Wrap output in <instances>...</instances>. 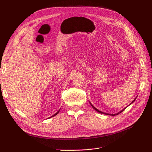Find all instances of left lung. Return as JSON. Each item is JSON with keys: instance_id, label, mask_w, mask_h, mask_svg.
<instances>
[{"instance_id": "8db88e82", "label": "left lung", "mask_w": 152, "mask_h": 152, "mask_svg": "<svg viewBox=\"0 0 152 152\" xmlns=\"http://www.w3.org/2000/svg\"><path fill=\"white\" fill-rule=\"evenodd\" d=\"M136 98H135V99H134V100H133V101H132V102H131V104H132V103L133 102H134V101L136 100ZM90 104H91V105L92 106V107H93V108H94V110H96V111H97L98 112H99V113H103V114H105V115H112V116H115V115H118V114H119V113H121L122 112H123V111H124V110H125V109L126 108H124V109H123L122 110H121V111L120 112H118V113H115V114H109V113H104V112H101V111H99V110H98L97 108H95V107H94V106H93V104H91V103H90Z\"/></svg>"}]
</instances>
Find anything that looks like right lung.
Wrapping results in <instances>:
<instances>
[{"label":"right lung","mask_w":152,"mask_h":152,"mask_svg":"<svg viewBox=\"0 0 152 152\" xmlns=\"http://www.w3.org/2000/svg\"><path fill=\"white\" fill-rule=\"evenodd\" d=\"M59 111H58V112H56V113H55V114H54V115H52V116H51V117H54V116H55V115H57V114H58V113L59 112ZM50 117H49V118H50Z\"/></svg>","instance_id":"add662e5"}]
</instances>
